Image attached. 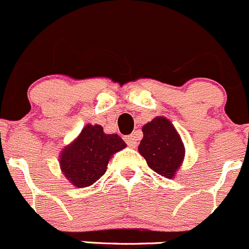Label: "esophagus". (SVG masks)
<instances>
[{"label":"esophagus","mask_w":249,"mask_h":249,"mask_svg":"<svg viewBox=\"0 0 249 249\" xmlns=\"http://www.w3.org/2000/svg\"><path fill=\"white\" fill-rule=\"evenodd\" d=\"M124 140H125V142L127 143V145L130 146V148H136V146H137L138 136H137V133H136V132L131 133V135H129V136H126Z\"/></svg>","instance_id":"1"}]
</instances>
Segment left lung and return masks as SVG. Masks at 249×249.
I'll return each mask as SVG.
<instances>
[{"label":"left lung","mask_w":249,"mask_h":249,"mask_svg":"<svg viewBox=\"0 0 249 249\" xmlns=\"http://www.w3.org/2000/svg\"><path fill=\"white\" fill-rule=\"evenodd\" d=\"M142 131L140 154L154 172L173 179L185 159V145L179 132L166 117H155L146 123Z\"/></svg>","instance_id":"obj_1"}]
</instances>
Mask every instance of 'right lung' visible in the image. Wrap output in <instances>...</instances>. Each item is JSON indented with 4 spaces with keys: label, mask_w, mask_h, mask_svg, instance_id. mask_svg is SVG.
I'll return each instance as SVG.
<instances>
[{
    "label": "right lung",
    "mask_w": 249,
    "mask_h": 249,
    "mask_svg": "<svg viewBox=\"0 0 249 249\" xmlns=\"http://www.w3.org/2000/svg\"><path fill=\"white\" fill-rule=\"evenodd\" d=\"M126 148L117 133H105L101 125L87 124L70 144L62 149L59 167L75 187H88L105 174L113 154Z\"/></svg>",
    "instance_id": "obj_1"
}]
</instances>
